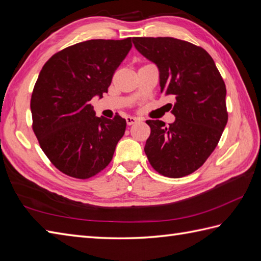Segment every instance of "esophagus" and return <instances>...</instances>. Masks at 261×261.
<instances>
[{
    "label": "esophagus",
    "instance_id": "obj_1",
    "mask_svg": "<svg viewBox=\"0 0 261 261\" xmlns=\"http://www.w3.org/2000/svg\"><path fill=\"white\" fill-rule=\"evenodd\" d=\"M125 120H126V124H128V125H131L133 123H136L137 121H138V119L135 118V117H126Z\"/></svg>",
    "mask_w": 261,
    "mask_h": 261
}]
</instances>
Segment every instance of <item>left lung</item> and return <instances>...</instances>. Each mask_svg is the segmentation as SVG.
I'll list each match as a JSON object with an SVG mask.
<instances>
[{
  "mask_svg": "<svg viewBox=\"0 0 261 261\" xmlns=\"http://www.w3.org/2000/svg\"><path fill=\"white\" fill-rule=\"evenodd\" d=\"M133 44L158 65L161 92L173 99L175 121H145L144 152L156 172L181 178L201 167L219 142L228 121L226 84L210 54L173 38H133ZM171 109V108H170Z\"/></svg>",
  "mask_w": 261,
  "mask_h": 261,
  "instance_id": "left-lung-1",
  "label": "left lung"
}]
</instances>
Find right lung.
I'll return each mask as SVG.
<instances>
[{
    "label": "right lung",
    "instance_id": "1",
    "mask_svg": "<svg viewBox=\"0 0 261 261\" xmlns=\"http://www.w3.org/2000/svg\"><path fill=\"white\" fill-rule=\"evenodd\" d=\"M131 46V38L80 42L53 54L40 72L32 129L48 160L69 177L89 179L105 170L124 135V119L95 117L90 101L108 93Z\"/></svg>",
    "mask_w": 261,
    "mask_h": 261
}]
</instances>
